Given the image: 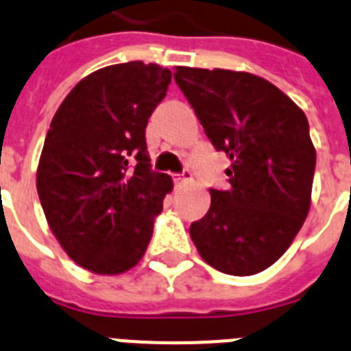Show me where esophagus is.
Returning a JSON list of instances; mask_svg holds the SVG:
<instances>
[{"instance_id":"esophagus-1","label":"esophagus","mask_w":351,"mask_h":351,"mask_svg":"<svg viewBox=\"0 0 351 351\" xmlns=\"http://www.w3.org/2000/svg\"><path fill=\"white\" fill-rule=\"evenodd\" d=\"M191 180H193L191 171H184V173H178V175H173V182H175L176 185H185L189 184Z\"/></svg>"}]
</instances>
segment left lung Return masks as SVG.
<instances>
[{"instance_id": "obj_1", "label": "left lung", "mask_w": 351, "mask_h": 351, "mask_svg": "<svg viewBox=\"0 0 351 351\" xmlns=\"http://www.w3.org/2000/svg\"><path fill=\"white\" fill-rule=\"evenodd\" d=\"M175 81L231 160L230 187L210 189V208L191 224V239L219 272L254 276L285 254L309 213L316 150L306 114L249 72L176 66Z\"/></svg>"}]
</instances>
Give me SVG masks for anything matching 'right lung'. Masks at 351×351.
<instances>
[{
  "mask_svg": "<svg viewBox=\"0 0 351 351\" xmlns=\"http://www.w3.org/2000/svg\"><path fill=\"white\" fill-rule=\"evenodd\" d=\"M171 70L143 62L104 66L58 108L36 169V191L63 251L100 276L130 270L173 191L152 171L145 129L166 97Z\"/></svg>",
  "mask_w": 351,
  "mask_h": 351,
  "instance_id": "obj_1",
  "label": "right lung"
}]
</instances>
